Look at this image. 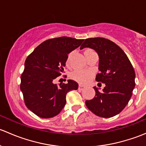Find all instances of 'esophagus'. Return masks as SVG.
I'll use <instances>...</instances> for the list:
<instances>
[{
	"mask_svg": "<svg viewBox=\"0 0 146 146\" xmlns=\"http://www.w3.org/2000/svg\"><path fill=\"white\" fill-rule=\"evenodd\" d=\"M84 88H85V87H84L83 85H79V86H78V89H79V90H82Z\"/></svg>",
	"mask_w": 146,
	"mask_h": 146,
	"instance_id": "1",
	"label": "esophagus"
}]
</instances>
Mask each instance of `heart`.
Wrapping results in <instances>:
<instances>
[{"mask_svg": "<svg viewBox=\"0 0 146 146\" xmlns=\"http://www.w3.org/2000/svg\"><path fill=\"white\" fill-rule=\"evenodd\" d=\"M67 63H68V58ZM91 76L92 72L90 70H75L71 73L72 78L80 83H85L88 82Z\"/></svg>", "mask_w": 146, "mask_h": 146, "instance_id": "1", "label": "heart"}]
</instances>
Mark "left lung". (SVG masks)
Segmentation results:
<instances>
[{
	"label": "left lung",
	"mask_w": 146,
	"mask_h": 146,
	"mask_svg": "<svg viewBox=\"0 0 146 146\" xmlns=\"http://www.w3.org/2000/svg\"><path fill=\"white\" fill-rule=\"evenodd\" d=\"M92 48L99 56L100 73L95 80L105 84L102 92L94 87L95 96L85 101L95 115L110 118L119 114L129 103L135 87L134 69L124 51L114 42L102 37L88 38L80 46Z\"/></svg>",
	"instance_id": "obj_1"
}]
</instances>
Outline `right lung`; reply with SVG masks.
<instances>
[{
  "label": "right lung",
  "instance_id": "right-lung-1",
  "mask_svg": "<svg viewBox=\"0 0 146 146\" xmlns=\"http://www.w3.org/2000/svg\"><path fill=\"white\" fill-rule=\"evenodd\" d=\"M83 41L68 36L48 39L26 58L20 90L25 105L38 117L48 119L59 114L66 104V94L78 88L74 80L59 85L54 80L64 73L68 54Z\"/></svg>",
  "mask_w": 146,
  "mask_h": 146
}]
</instances>
